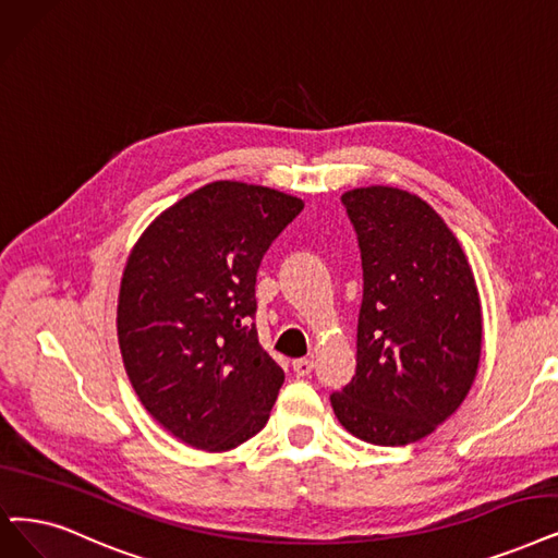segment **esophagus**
Segmentation results:
<instances>
[{
	"label": "esophagus",
	"instance_id": "esophagus-1",
	"mask_svg": "<svg viewBox=\"0 0 558 558\" xmlns=\"http://www.w3.org/2000/svg\"><path fill=\"white\" fill-rule=\"evenodd\" d=\"M293 371H295V375L306 377L311 371H314V360H295Z\"/></svg>",
	"mask_w": 558,
	"mask_h": 558
}]
</instances>
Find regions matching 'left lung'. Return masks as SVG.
I'll list each match as a JSON object with an SVG mask.
<instances>
[{
	"instance_id": "left-lung-1",
	"label": "left lung",
	"mask_w": 558,
	"mask_h": 558,
	"mask_svg": "<svg viewBox=\"0 0 558 558\" xmlns=\"http://www.w3.org/2000/svg\"><path fill=\"white\" fill-rule=\"evenodd\" d=\"M341 198L360 238L364 300L356 373L329 400L356 439L405 447L435 433L474 385L483 341L476 279L421 196L368 185Z\"/></svg>"
}]
</instances>
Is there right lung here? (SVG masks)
Returning <instances> with one entry per match:
<instances>
[{
	"label": "right lung",
	"mask_w": 558,
	"mask_h": 558,
	"mask_svg": "<svg viewBox=\"0 0 558 558\" xmlns=\"http://www.w3.org/2000/svg\"><path fill=\"white\" fill-rule=\"evenodd\" d=\"M304 202L215 181L155 217L123 267L117 331L146 412L187 447L221 453L270 418L283 371L252 318L263 254Z\"/></svg>",
	"instance_id": "obj_1"
}]
</instances>
